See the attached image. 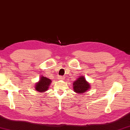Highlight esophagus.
Returning a JSON list of instances; mask_svg holds the SVG:
<instances>
[{"instance_id": "34e87169", "label": "esophagus", "mask_w": 130, "mask_h": 130, "mask_svg": "<svg viewBox=\"0 0 130 130\" xmlns=\"http://www.w3.org/2000/svg\"><path fill=\"white\" fill-rule=\"evenodd\" d=\"M58 79L59 80H63V79H64V77H63V76H58Z\"/></svg>"}]
</instances>
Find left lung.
I'll return each instance as SVG.
<instances>
[{"label": "left lung", "instance_id": "obj_1", "mask_svg": "<svg viewBox=\"0 0 130 130\" xmlns=\"http://www.w3.org/2000/svg\"><path fill=\"white\" fill-rule=\"evenodd\" d=\"M73 90L75 93L83 94L90 88V85L85 78L84 76H80L73 82Z\"/></svg>", "mask_w": 130, "mask_h": 130}]
</instances>
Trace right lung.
Returning <instances> with one entry per match:
<instances>
[{
  "label": "right lung",
  "mask_w": 130,
  "mask_h": 130,
  "mask_svg": "<svg viewBox=\"0 0 130 130\" xmlns=\"http://www.w3.org/2000/svg\"><path fill=\"white\" fill-rule=\"evenodd\" d=\"M52 81L48 78L42 76L39 81L36 83L35 85V90L40 93H44V92L48 90L49 86L51 84Z\"/></svg>",
  "instance_id": "obj_1"
}]
</instances>
